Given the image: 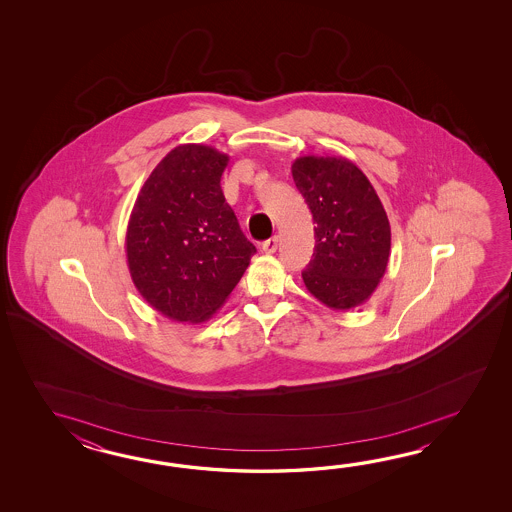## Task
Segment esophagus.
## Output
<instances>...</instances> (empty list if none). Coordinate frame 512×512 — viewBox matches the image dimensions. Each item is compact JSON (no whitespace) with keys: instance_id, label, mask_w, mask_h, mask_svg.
Masks as SVG:
<instances>
[{"instance_id":"esophagus-1","label":"esophagus","mask_w":512,"mask_h":512,"mask_svg":"<svg viewBox=\"0 0 512 512\" xmlns=\"http://www.w3.org/2000/svg\"><path fill=\"white\" fill-rule=\"evenodd\" d=\"M260 249L261 252H265V254H272V252H276V249H278V238H276V236H272L269 240L263 241Z\"/></svg>"}]
</instances>
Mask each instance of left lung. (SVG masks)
Instances as JSON below:
<instances>
[{
	"label": "left lung",
	"mask_w": 512,
	"mask_h": 512,
	"mask_svg": "<svg viewBox=\"0 0 512 512\" xmlns=\"http://www.w3.org/2000/svg\"><path fill=\"white\" fill-rule=\"evenodd\" d=\"M294 185L315 221V252L302 272L307 291L335 311L370 298L388 267L392 230L368 177L344 157L304 155Z\"/></svg>",
	"instance_id": "8db88e82"
}]
</instances>
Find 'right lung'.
I'll use <instances>...</instances> for the list:
<instances>
[{
	"label": "right lung",
	"instance_id": "1",
	"mask_svg": "<svg viewBox=\"0 0 512 512\" xmlns=\"http://www.w3.org/2000/svg\"><path fill=\"white\" fill-rule=\"evenodd\" d=\"M229 155L179 144L142 185L126 230L131 280L161 315L207 322L247 271L256 247L221 190Z\"/></svg>",
	"mask_w": 512,
	"mask_h": 512
}]
</instances>
